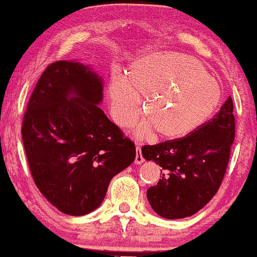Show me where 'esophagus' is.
<instances>
[{"mask_svg":"<svg viewBox=\"0 0 257 257\" xmlns=\"http://www.w3.org/2000/svg\"><path fill=\"white\" fill-rule=\"evenodd\" d=\"M144 162V157L141 155L140 146H137V156H135V164H141Z\"/></svg>","mask_w":257,"mask_h":257,"instance_id":"obj_1","label":"esophagus"}]
</instances>
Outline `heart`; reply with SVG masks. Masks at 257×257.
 <instances>
[{
    "mask_svg": "<svg viewBox=\"0 0 257 257\" xmlns=\"http://www.w3.org/2000/svg\"><path fill=\"white\" fill-rule=\"evenodd\" d=\"M108 107L117 124L137 123L144 101L145 119L135 135L146 139L157 133L163 140L186 138L214 116L221 101L220 85L198 60L176 52L143 55L126 76L116 73L107 85Z\"/></svg>",
    "mask_w": 257,
    "mask_h": 257,
    "instance_id": "heart-1",
    "label": "heart"
}]
</instances>
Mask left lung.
<instances>
[{
  "label": "left lung",
  "mask_w": 257,
  "mask_h": 257,
  "mask_svg": "<svg viewBox=\"0 0 257 257\" xmlns=\"http://www.w3.org/2000/svg\"><path fill=\"white\" fill-rule=\"evenodd\" d=\"M234 134L233 101L228 96L219 113L197 132L143 147L144 158L162 167L158 184L146 193L159 216H192L213 198L225 176Z\"/></svg>",
  "instance_id": "obj_1"
}]
</instances>
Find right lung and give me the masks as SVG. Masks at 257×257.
<instances>
[{
  "label": "right lung",
  "instance_id": "add662e5",
  "mask_svg": "<svg viewBox=\"0 0 257 257\" xmlns=\"http://www.w3.org/2000/svg\"><path fill=\"white\" fill-rule=\"evenodd\" d=\"M104 82L89 65L60 60L38 79L23 119L32 178L61 213L99 208L110 181L134 162L135 145L99 107Z\"/></svg>",
  "mask_w": 257,
  "mask_h": 257
}]
</instances>
